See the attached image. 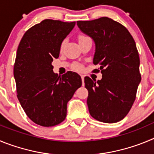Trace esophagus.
<instances>
[{
	"label": "esophagus",
	"mask_w": 154,
	"mask_h": 154,
	"mask_svg": "<svg viewBox=\"0 0 154 154\" xmlns=\"http://www.w3.org/2000/svg\"><path fill=\"white\" fill-rule=\"evenodd\" d=\"M81 78H82V85H84V76L81 75Z\"/></svg>",
	"instance_id": "obj_1"
}]
</instances>
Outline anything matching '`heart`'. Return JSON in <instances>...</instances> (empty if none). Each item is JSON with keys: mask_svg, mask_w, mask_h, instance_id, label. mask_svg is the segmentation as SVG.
Masks as SVG:
<instances>
[{"mask_svg": "<svg viewBox=\"0 0 154 154\" xmlns=\"http://www.w3.org/2000/svg\"><path fill=\"white\" fill-rule=\"evenodd\" d=\"M87 38H89V37H87L86 35H80L79 36V42H81V41H83V40H85V39H87ZM63 46H64V42H62V45H61V48H62V47H63ZM72 69H74V70L77 71V72H81V71L83 69V67H82V65H80V64L75 63L73 65Z\"/></svg>", "mask_w": 154, "mask_h": 154, "instance_id": "obj_1", "label": "heart"}]
</instances>
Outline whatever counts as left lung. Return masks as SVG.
I'll list each match as a JSON object with an SVG mask.
<instances>
[{
	"label": "left lung",
	"instance_id": "8db88e82",
	"mask_svg": "<svg viewBox=\"0 0 154 154\" xmlns=\"http://www.w3.org/2000/svg\"><path fill=\"white\" fill-rule=\"evenodd\" d=\"M77 25L95 42L93 63L100 68L93 72L103 74L97 82L84 79L89 113L103 123L119 122L132 108L141 80L135 41L126 27L109 17L78 21Z\"/></svg>",
	"mask_w": 154,
	"mask_h": 154
}]
</instances>
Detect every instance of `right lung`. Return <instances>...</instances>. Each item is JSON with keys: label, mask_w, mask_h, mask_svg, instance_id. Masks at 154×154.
Returning <instances> with one entry per match:
<instances>
[{"label": "right lung", "mask_w": 154, "mask_h": 154, "mask_svg": "<svg viewBox=\"0 0 154 154\" xmlns=\"http://www.w3.org/2000/svg\"><path fill=\"white\" fill-rule=\"evenodd\" d=\"M75 24L45 19L24 33L17 48L14 65L17 99L28 118L42 126L65 120L68 102L82 85L77 73L69 71L58 76L51 65Z\"/></svg>", "instance_id": "add662e5"}]
</instances>
